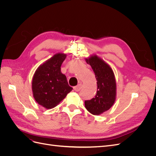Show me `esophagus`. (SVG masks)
Here are the masks:
<instances>
[{"label":"esophagus","instance_id":"1","mask_svg":"<svg viewBox=\"0 0 156 156\" xmlns=\"http://www.w3.org/2000/svg\"><path fill=\"white\" fill-rule=\"evenodd\" d=\"M82 87H83V84H79L78 85L74 87H73V89H74L75 91L79 92V91L80 90H81V89L82 88Z\"/></svg>","mask_w":156,"mask_h":156}]
</instances>
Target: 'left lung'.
Instances as JSON below:
<instances>
[{"label": "left lung", "instance_id": "obj_1", "mask_svg": "<svg viewBox=\"0 0 156 156\" xmlns=\"http://www.w3.org/2000/svg\"><path fill=\"white\" fill-rule=\"evenodd\" d=\"M97 80L98 90L96 96L84 101L88 111L94 115L102 114L114 104L116 98V81L111 68L96 55L86 59Z\"/></svg>", "mask_w": 156, "mask_h": 156}]
</instances>
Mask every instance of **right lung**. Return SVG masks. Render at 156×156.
Returning a JSON list of instances; mask_svg holds the SVG:
<instances>
[{"label":"right lung","mask_w":156,"mask_h":156,"mask_svg":"<svg viewBox=\"0 0 156 156\" xmlns=\"http://www.w3.org/2000/svg\"><path fill=\"white\" fill-rule=\"evenodd\" d=\"M66 55L58 53L37 69L32 79L33 96L36 102L46 108L57 105L73 90L60 67Z\"/></svg>","instance_id":"obj_1"}]
</instances>
